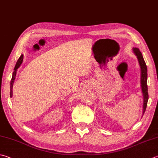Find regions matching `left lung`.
Masks as SVG:
<instances>
[{"label": "left lung", "mask_w": 158, "mask_h": 158, "mask_svg": "<svg viewBox=\"0 0 158 158\" xmlns=\"http://www.w3.org/2000/svg\"><path fill=\"white\" fill-rule=\"evenodd\" d=\"M133 52L136 55L137 58L139 62V64L140 65L141 68V87L142 91L143 93L144 96V106H143V114L146 111L147 106V102L148 100V87H147V65L144 62L143 56L142 55V53L139 51L138 48L133 49Z\"/></svg>", "instance_id": "8db88e82"}]
</instances>
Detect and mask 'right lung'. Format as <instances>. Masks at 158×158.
Listing matches in <instances>:
<instances>
[{"mask_svg": "<svg viewBox=\"0 0 158 158\" xmlns=\"http://www.w3.org/2000/svg\"><path fill=\"white\" fill-rule=\"evenodd\" d=\"M23 55H21L20 56V58L19 60H18L16 64V66H15L14 67V71L13 72V74H12V78H11V83H10V97L11 98L12 97V88H13V84H14V80L15 78H16V71H17V69L18 68H19V67L20 66V64H22L23 62Z\"/></svg>", "mask_w": 158, "mask_h": 158, "instance_id": "1", "label": "right lung"}]
</instances>
